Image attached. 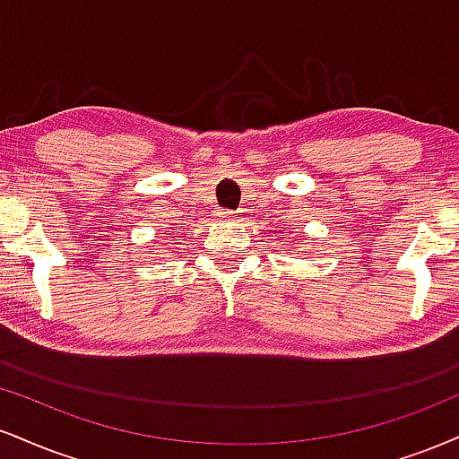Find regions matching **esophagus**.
<instances>
[{"label": "esophagus", "instance_id": "1", "mask_svg": "<svg viewBox=\"0 0 459 459\" xmlns=\"http://www.w3.org/2000/svg\"><path fill=\"white\" fill-rule=\"evenodd\" d=\"M218 215H220V218H222V220H233V218H235V212H229V209H220Z\"/></svg>", "mask_w": 459, "mask_h": 459}]
</instances>
